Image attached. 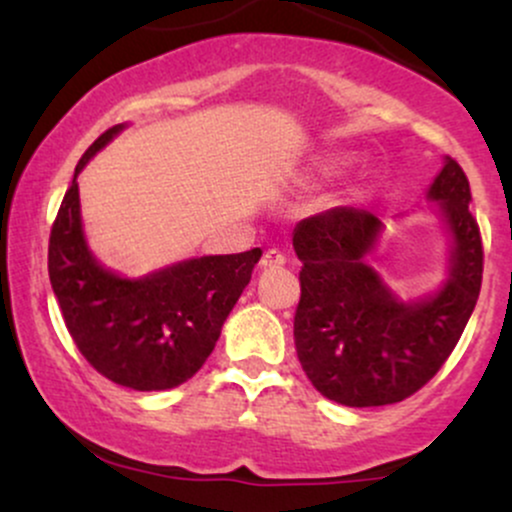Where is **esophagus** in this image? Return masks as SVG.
I'll return each instance as SVG.
<instances>
[{
	"label": "esophagus",
	"mask_w": 512,
	"mask_h": 512,
	"mask_svg": "<svg viewBox=\"0 0 512 512\" xmlns=\"http://www.w3.org/2000/svg\"><path fill=\"white\" fill-rule=\"evenodd\" d=\"M286 264V257L281 255L279 250H267L262 255V262H260V267L262 269H276V267H284Z\"/></svg>",
	"instance_id": "obj_1"
}]
</instances>
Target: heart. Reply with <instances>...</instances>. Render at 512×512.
<instances>
[{
	"mask_svg": "<svg viewBox=\"0 0 512 512\" xmlns=\"http://www.w3.org/2000/svg\"><path fill=\"white\" fill-rule=\"evenodd\" d=\"M346 163V158L344 156H337V158H330V161H325L322 163V173H327V175H332V173H337L339 168H342Z\"/></svg>",
	"mask_w": 512,
	"mask_h": 512,
	"instance_id": "heart-1",
	"label": "heart"
}]
</instances>
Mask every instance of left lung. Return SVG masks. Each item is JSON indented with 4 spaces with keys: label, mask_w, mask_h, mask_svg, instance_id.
I'll return each mask as SVG.
<instances>
[{
    "label": "left lung",
    "mask_w": 512,
    "mask_h": 512,
    "mask_svg": "<svg viewBox=\"0 0 512 512\" xmlns=\"http://www.w3.org/2000/svg\"><path fill=\"white\" fill-rule=\"evenodd\" d=\"M448 238L438 289L404 301L368 257L385 221L337 207L293 228L301 303L293 317L298 361L320 395L344 407H383L421 390L462 337L481 289L484 252L464 170L443 158L426 192ZM402 219V216H399Z\"/></svg>",
    "instance_id": "8db88e82"
}]
</instances>
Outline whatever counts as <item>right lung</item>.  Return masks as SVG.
I'll return each instance as SVG.
<instances>
[{
    "mask_svg": "<svg viewBox=\"0 0 512 512\" xmlns=\"http://www.w3.org/2000/svg\"><path fill=\"white\" fill-rule=\"evenodd\" d=\"M125 127L103 132L74 170L50 233V284L69 334L98 373L139 392L170 390L214 351L262 250L190 257L134 279L105 267L88 248L79 173Z\"/></svg>",
    "mask_w": 512,
    "mask_h": 512,
    "instance_id": "obj_1",
    "label": "right lung"
}]
</instances>
